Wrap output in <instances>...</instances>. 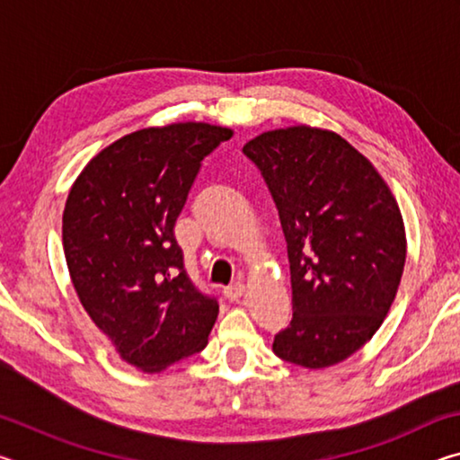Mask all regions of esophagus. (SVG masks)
<instances>
[{
  "instance_id": "obj_1",
  "label": "esophagus",
  "mask_w": 460,
  "mask_h": 460,
  "mask_svg": "<svg viewBox=\"0 0 460 460\" xmlns=\"http://www.w3.org/2000/svg\"><path fill=\"white\" fill-rule=\"evenodd\" d=\"M243 292H245V284L243 282H235V284H231V286L225 288V296H227L229 300H239L241 296H243Z\"/></svg>"
}]
</instances>
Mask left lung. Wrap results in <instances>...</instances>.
I'll return each mask as SVG.
<instances>
[{
    "instance_id": "obj_1",
    "label": "left lung",
    "mask_w": 460,
    "mask_h": 460,
    "mask_svg": "<svg viewBox=\"0 0 460 460\" xmlns=\"http://www.w3.org/2000/svg\"><path fill=\"white\" fill-rule=\"evenodd\" d=\"M278 207L292 276V323L274 353L324 369L359 351L384 323L406 263L392 190L361 152L331 129L292 126L243 146Z\"/></svg>"
}]
</instances>
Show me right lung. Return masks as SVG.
Returning <instances> with one entry per match:
<instances>
[{
	"label": "right lung",
	"instance_id": "add662e5",
	"mask_svg": "<svg viewBox=\"0 0 460 460\" xmlns=\"http://www.w3.org/2000/svg\"><path fill=\"white\" fill-rule=\"evenodd\" d=\"M231 136L202 121L137 129L103 147L68 192L62 245L76 296L144 373L202 351L219 314L186 276L174 225L202 158Z\"/></svg>",
	"mask_w": 460,
	"mask_h": 460
}]
</instances>
